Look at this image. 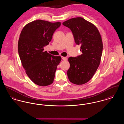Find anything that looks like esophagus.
Wrapping results in <instances>:
<instances>
[{"label":"esophagus","mask_w":124,"mask_h":124,"mask_svg":"<svg viewBox=\"0 0 124 124\" xmlns=\"http://www.w3.org/2000/svg\"><path fill=\"white\" fill-rule=\"evenodd\" d=\"M62 59L63 60V61H66L67 60V58L66 57H62Z\"/></svg>","instance_id":"34e87169"}]
</instances>
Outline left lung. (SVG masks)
I'll return each mask as SVG.
<instances>
[{"instance_id":"obj_1","label":"left lung","mask_w":124,"mask_h":124,"mask_svg":"<svg viewBox=\"0 0 124 124\" xmlns=\"http://www.w3.org/2000/svg\"><path fill=\"white\" fill-rule=\"evenodd\" d=\"M62 24L71 30L82 52L77 57L68 59V78L73 84H84L92 78L101 62L103 50L101 34L95 25L82 17L71 18Z\"/></svg>"}]
</instances>
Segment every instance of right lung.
<instances>
[{"label": "right lung", "instance_id": "right-lung-1", "mask_svg": "<svg viewBox=\"0 0 124 124\" xmlns=\"http://www.w3.org/2000/svg\"><path fill=\"white\" fill-rule=\"evenodd\" d=\"M60 22L37 20L23 28L18 43V51L23 67L35 84L46 86L53 83L57 66L62 58L44 51V47L52 40Z\"/></svg>", "mask_w": 124, "mask_h": 124}]
</instances>
